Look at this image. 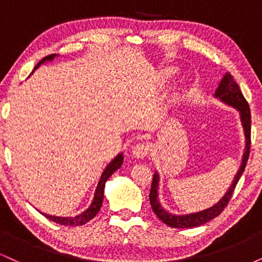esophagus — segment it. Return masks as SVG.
Instances as JSON below:
<instances>
[{"label":"esophagus","instance_id":"obj_1","mask_svg":"<svg viewBox=\"0 0 262 262\" xmlns=\"http://www.w3.org/2000/svg\"><path fill=\"white\" fill-rule=\"evenodd\" d=\"M149 151H150V145L148 143H144L143 141V143L137 144V145L132 149V155H133V158L135 159H144L149 154Z\"/></svg>","mask_w":262,"mask_h":262}]
</instances>
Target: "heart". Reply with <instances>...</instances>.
Masks as SVG:
<instances>
[{
    "label": "heart",
    "mask_w": 262,
    "mask_h": 262,
    "mask_svg": "<svg viewBox=\"0 0 262 262\" xmlns=\"http://www.w3.org/2000/svg\"><path fill=\"white\" fill-rule=\"evenodd\" d=\"M173 74H175V70H173V69H166V70L162 71V74H161L162 80H164V81H167V80L172 79V77H173Z\"/></svg>",
    "instance_id": "obj_1"
}]
</instances>
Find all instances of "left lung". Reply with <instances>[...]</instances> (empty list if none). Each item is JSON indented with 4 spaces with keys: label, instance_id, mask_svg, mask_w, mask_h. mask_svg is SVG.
<instances>
[{
    "label": "left lung",
    "instance_id": "1",
    "mask_svg": "<svg viewBox=\"0 0 262 262\" xmlns=\"http://www.w3.org/2000/svg\"><path fill=\"white\" fill-rule=\"evenodd\" d=\"M214 97L218 98L219 101L223 102V103L228 104V106L235 108L239 112L240 116V122H242L243 130H244V137H245V148L244 152H243L242 158V164H240L239 170H237L235 177H234L233 182H231L230 187L228 188V191L225 192L223 197L219 200L214 206L209 207V208L201 210V212L196 213H189V214H172L169 210H166L164 207L161 206L160 201H159V182H160V176L159 172L156 171L152 177V183H151V189H150L149 200L150 204H151V208L154 210V213L158 215V218L161 222H164L165 224L169 225L171 228H193V227H200L208 223L209 221H212L213 218L218 217L223 209L227 207L228 202L230 201L231 194H233L234 189L237 181L242 177L243 172H244L246 162H248L249 154H250V123H251V117H250V110H249V104L243 96L242 91H240L237 83L234 81L233 76L229 73H227L223 76V79L221 80L219 85L214 92Z\"/></svg>",
    "mask_w": 262,
    "mask_h": 262
}]
</instances>
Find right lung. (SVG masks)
I'll list each match as a JSON object with an SVG mask.
<instances>
[{"label": "right lung", "instance_id": "1", "mask_svg": "<svg viewBox=\"0 0 262 262\" xmlns=\"http://www.w3.org/2000/svg\"><path fill=\"white\" fill-rule=\"evenodd\" d=\"M55 56H56L55 54H53V55H49V56H45L44 59H41L40 61L38 62V65L35 66L34 70H37V69L41 64H45V62H48V61H52ZM34 70L32 71V74L34 73ZM122 164H123V154L121 152V154L117 155L116 158H114L113 160L107 165V167L104 169L103 172H102L100 181H98L97 187H96L95 196H93L92 203L90 204V207L85 210V212H82L81 214L76 215V217H56V215L45 214V213H41V214H43L44 217H47L48 219H50V221L55 222V223L61 224V225H71V227H77V225L86 224L87 222H90L92 218H95L96 214L100 212L102 202H103L104 185H106L107 180L110 179V177L112 176L113 173L122 166Z\"/></svg>", "mask_w": 262, "mask_h": 262}]
</instances>
